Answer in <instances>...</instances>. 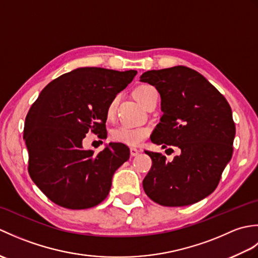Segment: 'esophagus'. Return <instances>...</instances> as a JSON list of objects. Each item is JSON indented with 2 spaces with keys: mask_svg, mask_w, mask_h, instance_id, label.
<instances>
[{
  "mask_svg": "<svg viewBox=\"0 0 258 258\" xmlns=\"http://www.w3.org/2000/svg\"><path fill=\"white\" fill-rule=\"evenodd\" d=\"M140 152H141V151H140L139 149H135V147H131V149H130V153H131V155H132V156L139 155Z\"/></svg>",
  "mask_w": 258,
  "mask_h": 258,
  "instance_id": "obj_1",
  "label": "esophagus"
}]
</instances>
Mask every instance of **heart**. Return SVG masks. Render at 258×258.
Masks as SVG:
<instances>
[{
    "instance_id": "obj_1",
    "label": "heart",
    "mask_w": 258,
    "mask_h": 258,
    "mask_svg": "<svg viewBox=\"0 0 258 258\" xmlns=\"http://www.w3.org/2000/svg\"><path fill=\"white\" fill-rule=\"evenodd\" d=\"M157 94L155 89L151 85H140L134 90V96L142 105H145L150 98ZM115 104H116V98L109 102L106 108V116L107 118H112L115 112ZM151 133L150 126L146 125H119L117 127L112 130L111 139L117 143H122L128 146H138L143 142Z\"/></svg>"
}]
</instances>
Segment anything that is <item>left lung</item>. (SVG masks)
I'll return each instance as SVG.
<instances>
[{"instance_id": "obj_1", "label": "left lung", "mask_w": 258, "mask_h": 258, "mask_svg": "<svg viewBox=\"0 0 258 258\" xmlns=\"http://www.w3.org/2000/svg\"><path fill=\"white\" fill-rule=\"evenodd\" d=\"M140 81L155 86L161 95L163 116L151 141L162 149L179 150L172 162L161 153L145 151L153 162L143 180L146 195L169 207L202 201L215 190L232 158L231 106L204 76L182 65L147 71Z\"/></svg>"}]
</instances>
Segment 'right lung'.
Wrapping results in <instances>:
<instances>
[{
  "label": "right lung",
  "mask_w": 258,
  "mask_h": 258,
  "mask_svg": "<svg viewBox=\"0 0 258 258\" xmlns=\"http://www.w3.org/2000/svg\"><path fill=\"white\" fill-rule=\"evenodd\" d=\"M102 68H80L48 83L26 115L25 144L33 182L55 204L84 210L106 199L115 171L130 158L122 143L97 154L83 149L92 131L103 138L106 108L136 75Z\"/></svg>",
  "instance_id": "obj_1"
}]
</instances>
